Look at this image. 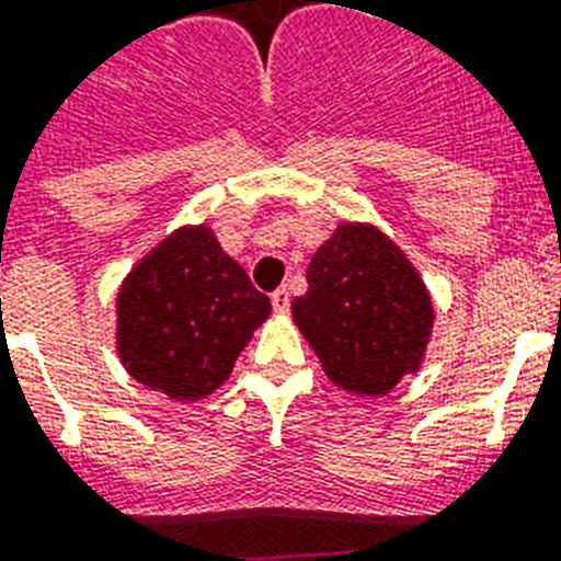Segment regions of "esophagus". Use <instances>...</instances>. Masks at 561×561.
<instances>
[{
  "instance_id": "34e87169",
  "label": "esophagus",
  "mask_w": 561,
  "mask_h": 561,
  "mask_svg": "<svg viewBox=\"0 0 561 561\" xmlns=\"http://www.w3.org/2000/svg\"><path fill=\"white\" fill-rule=\"evenodd\" d=\"M271 306H273V311H279V314H285V311L290 309V294H288V288L273 290V294H271Z\"/></svg>"
}]
</instances>
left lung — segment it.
I'll return each instance as SVG.
<instances>
[{
	"label": "left lung",
	"instance_id": "1",
	"mask_svg": "<svg viewBox=\"0 0 561 561\" xmlns=\"http://www.w3.org/2000/svg\"><path fill=\"white\" fill-rule=\"evenodd\" d=\"M306 279L309 290L290 311L337 388L388 394L421 367L433 299L412 262L376 226H337L314 252Z\"/></svg>",
	"mask_w": 561,
	"mask_h": 561
}]
</instances>
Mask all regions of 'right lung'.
Wrapping results in <instances>:
<instances>
[{"label": "right lung", "instance_id": "1", "mask_svg": "<svg viewBox=\"0 0 561 561\" xmlns=\"http://www.w3.org/2000/svg\"><path fill=\"white\" fill-rule=\"evenodd\" d=\"M271 314V299L229 259L211 229L185 226L128 273L117 294V350L140 385L199 400Z\"/></svg>", "mask_w": 561, "mask_h": 561}]
</instances>
